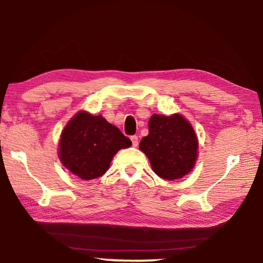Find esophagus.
Wrapping results in <instances>:
<instances>
[{"label": "esophagus", "instance_id": "obj_1", "mask_svg": "<svg viewBox=\"0 0 263 263\" xmlns=\"http://www.w3.org/2000/svg\"><path fill=\"white\" fill-rule=\"evenodd\" d=\"M131 141H132V146L133 147H137L138 146L139 141H138V137L137 136H132L131 137Z\"/></svg>", "mask_w": 263, "mask_h": 263}]
</instances>
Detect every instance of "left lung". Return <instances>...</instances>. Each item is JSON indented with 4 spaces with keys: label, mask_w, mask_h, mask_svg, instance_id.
Returning a JSON list of instances; mask_svg holds the SVG:
<instances>
[{
    "label": "left lung",
    "mask_w": 263,
    "mask_h": 263,
    "mask_svg": "<svg viewBox=\"0 0 263 263\" xmlns=\"http://www.w3.org/2000/svg\"><path fill=\"white\" fill-rule=\"evenodd\" d=\"M140 149L147 155L154 172L165 180L181 178L193 168L197 159L198 139L191 124L180 114H154L149 133Z\"/></svg>",
    "instance_id": "left-lung-1"
}]
</instances>
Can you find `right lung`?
<instances>
[{
	"instance_id": "add662e5",
	"label": "right lung",
	"mask_w": 263,
	"mask_h": 263,
	"mask_svg": "<svg viewBox=\"0 0 263 263\" xmlns=\"http://www.w3.org/2000/svg\"><path fill=\"white\" fill-rule=\"evenodd\" d=\"M131 144L130 139L102 115L79 111L64 127L59 156L74 175L92 180L104 175L114 155Z\"/></svg>"
}]
</instances>
